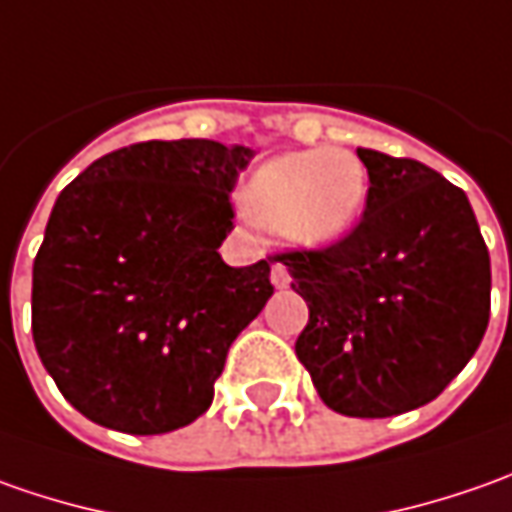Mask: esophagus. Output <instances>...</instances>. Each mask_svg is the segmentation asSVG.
<instances>
[{"instance_id": "34e87169", "label": "esophagus", "mask_w": 512, "mask_h": 512, "mask_svg": "<svg viewBox=\"0 0 512 512\" xmlns=\"http://www.w3.org/2000/svg\"><path fill=\"white\" fill-rule=\"evenodd\" d=\"M272 283L277 286V289H286V286L291 283L289 269H286L283 263H274V266H272Z\"/></svg>"}]
</instances>
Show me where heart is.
I'll return each mask as SVG.
<instances>
[{
	"instance_id": "b5f03b06",
	"label": "heart",
	"mask_w": 512,
	"mask_h": 512,
	"mask_svg": "<svg viewBox=\"0 0 512 512\" xmlns=\"http://www.w3.org/2000/svg\"><path fill=\"white\" fill-rule=\"evenodd\" d=\"M365 201L368 169L343 147L274 155L243 189V203L257 223L309 249L345 238L360 221Z\"/></svg>"
}]
</instances>
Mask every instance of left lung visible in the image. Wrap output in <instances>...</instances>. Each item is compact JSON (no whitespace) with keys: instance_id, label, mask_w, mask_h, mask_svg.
<instances>
[{"instance_id":"8db88e82","label":"left lung","mask_w":512,"mask_h":512,"mask_svg":"<svg viewBox=\"0 0 512 512\" xmlns=\"http://www.w3.org/2000/svg\"><path fill=\"white\" fill-rule=\"evenodd\" d=\"M362 221L328 249L274 255L309 306L294 351L331 411L382 419L436 399L490 317V255L467 195L411 158L357 150Z\"/></svg>"}]
</instances>
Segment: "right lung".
I'll list each match as a JSON object with an SVG mask.
<instances>
[{
	"label": "right lung",
	"mask_w": 512,
	"mask_h": 512,
	"mask_svg": "<svg viewBox=\"0 0 512 512\" xmlns=\"http://www.w3.org/2000/svg\"><path fill=\"white\" fill-rule=\"evenodd\" d=\"M209 138L107 152L62 189L33 260V343L64 399L135 436L212 405L229 345L272 297V257L226 266L240 169Z\"/></svg>",
	"instance_id": "right-lung-1"
}]
</instances>
